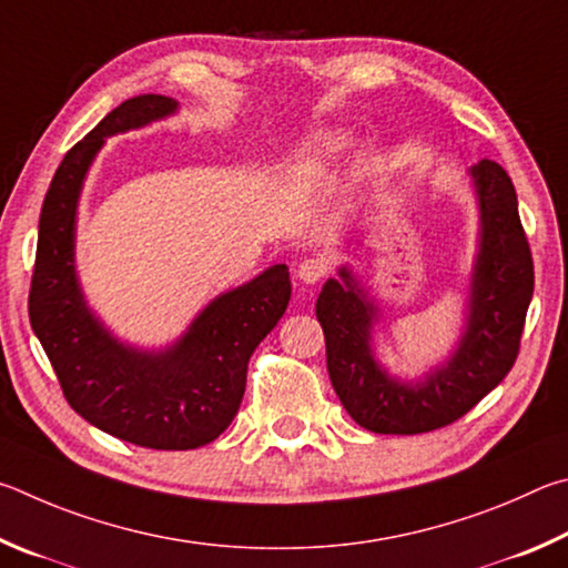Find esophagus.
I'll list each match as a JSON object with an SVG mask.
<instances>
[{
  "instance_id": "1",
  "label": "esophagus",
  "mask_w": 568,
  "mask_h": 568,
  "mask_svg": "<svg viewBox=\"0 0 568 568\" xmlns=\"http://www.w3.org/2000/svg\"><path fill=\"white\" fill-rule=\"evenodd\" d=\"M329 272V266H326L324 258H304V262L296 266V278L304 284H316L322 282V278Z\"/></svg>"
}]
</instances>
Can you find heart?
<instances>
[{
    "label": "heart",
    "mask_w": 568,
    "mask_h": 568,
    "mask_svg": "<svg viewBox=\"0 0 568 568\" xmlns=\"http://www.w3.org/2000/svg\"><path fill=\"white\" fill-rule=\"evenodd\" d=\"M344 144H346V136L342 132H329V134H322L320 139H316L314 149L320 154H334V152H339Z\"/></svg>",
    "instance_id": "b5f03b06"
}]
</instances>
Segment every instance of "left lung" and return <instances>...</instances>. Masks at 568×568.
Listing matches in <instances>:
<instances>
[{"label": "left lung", "instance_id": "obj_1", "mask_svg": "<svg viewBox=\"0 0 568 568\" xmlns=\"http://www.w3.org/2000/svg\"><path fill=\"white\" fill-rule=\"evenodd\" d=\"M479 242L469 276L459 342L442 364L406 382L376 359L379 302L349 266L326 278L316 320L326 342V369L352 419L374 434H424L474 409L511 372L526 310L534 294V262L509 174L481 159L469 169Z\"/></svg>", "mask_w": 568, "mask_h": 568}]
</instances>
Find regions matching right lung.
Listing matches in <instances>:
<instances>
[{
	"mask_svg": "<svg viewBox=\"0 0 568 568\" xmlns=\"http://www.w3.org/2000/svg\"><path fill=\"white\" fill-rule=\"evenodd\" d=\"M179 102L142 94L112 109L69 149L39 216L29 322L72 409L116 439L162 452L214 442L239 412L246 364L292 300L290 266L274 264L214 296L162 349H139L89 310L77 276V206L109 136L176 114Z\"/></svg>",
	"mask_w": 568,
	"mask_h": 568,
	"instance_id": "obj_1",
	"label": "right lung"
}]
</instances>
